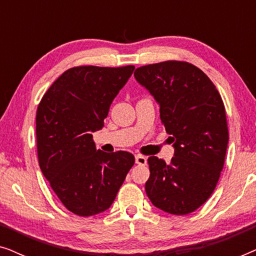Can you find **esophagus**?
<instances>
[{
  "label": "esophagus",
  "mask_w": 256,
  "mask_h": 256,
  "mask_svg": "<svg viewBox=\"0 0 256 256\" xmlns=\"http://www.w3.org/2000/svg\"><path fill=\"white\" fill-rule=\"evenodd\" d=\"M135 163L138 164V166H146V158L142 155H136L135 156Z\"/></svg>",
  "instance_id": "34e87169"
}]
</instances>
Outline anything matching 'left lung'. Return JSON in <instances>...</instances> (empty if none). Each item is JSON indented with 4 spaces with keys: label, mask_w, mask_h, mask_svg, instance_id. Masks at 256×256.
I'll list each match as a JSON object with an SVG mask.
<instances>
[{
    "label": "left lung",
    "mask_w": 256,
    "mask_h": 256,
    "mask_svg": "<svg viewBox=\"0 0 256 256\" xmlns=\"http://www.w3.org/2000/svg\"><path fill=\"white\" fill-rule=\"evenodd\" d=\"M134 76L158 104L174 149L170 164L148 158L146 196L164 212L188 214L214 191L225 162L228 129L222 96L202 70L185 62L142 66Z\"/></svg>",
    "instance_id": "8db88e82"
}]
</instances>
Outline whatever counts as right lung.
I'll return each instance as SVG.
<instances>
[{"instance_id":"obj_1","label":"right lung","mask_w":256,"mask_h":256,"mask_svg":"<svg viewBox=\"0 0 256 256\" xmlns=\"http://www.w3.org/2000/svg\"><path fill=\"white\" fill-rule=\"evenodd\" d=\"M135 66H79L62 73L44 94L36 116L40 170L62 205L90 216L113 204L135 158L96 149L110 107Z\"/></svg>"}]
</instances>
